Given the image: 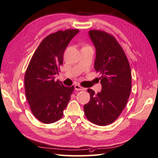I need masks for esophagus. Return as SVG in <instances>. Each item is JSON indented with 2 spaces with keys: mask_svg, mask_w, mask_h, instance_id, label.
I'll return each mask as SVG.
<instances>
[{
  "mask_svg": "<svg viewBox=\"0 0 158 158\" xmlns=\"http://www.w3.org/2000/svg\"><path fill=\"white\" fill-rule=\"evenodd\" d=\"M74 87H75V89L76 91H83V90H84V88L81 87V86L79 85H75Z\"/></svg>",
  "mask_w": 158,
  "mask_h": 158,
  "instance_id": "obj_1",
  "label": "esophagus"
}]
</instances>
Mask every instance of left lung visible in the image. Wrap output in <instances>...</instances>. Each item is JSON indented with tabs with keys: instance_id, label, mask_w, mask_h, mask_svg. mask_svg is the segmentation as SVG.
<instances>
[{
	"instance_id": "1",
	"label": "left lung",
	"mask_w": 158,
	"mask_h": 158,
	"mask_svg": "<svg viewBox=\"0 0 158 158\" xmlns=\"http://www.w3.org/2000/svg\"><path fill=\"white\" fill-rule=\"evenodd\" d=\"M89 35L96 49L94 68L101 74L102 90L97 94L88 89L90 100L85 105V114L100 126L111 124L125 107L131 89V71L128 59L113 35L100 30Z\"/></svg>"
}]
</instances>
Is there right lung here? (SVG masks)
I'll list each match as a JSON object with an SVG mask.
<instances>
[{
    "label": "right lung",
    "mask_w": 158,
    "mask_h": 158,
    "mask_svg": "<svg viewBox=\"0 0 158 158\" xmlns=\"http://www.w3.org/2000/svg\"><path fill=\"white\" fill-rule=\"evenodd\" d=\"M78 29L58 31L44 38L33 55L26 70L25 88L33 114L45 124L58 121L63 115L74 87L55 80L63 54Z\"/></svg>",
    "instance_id": "right-lung-1"
}]
</instances>
